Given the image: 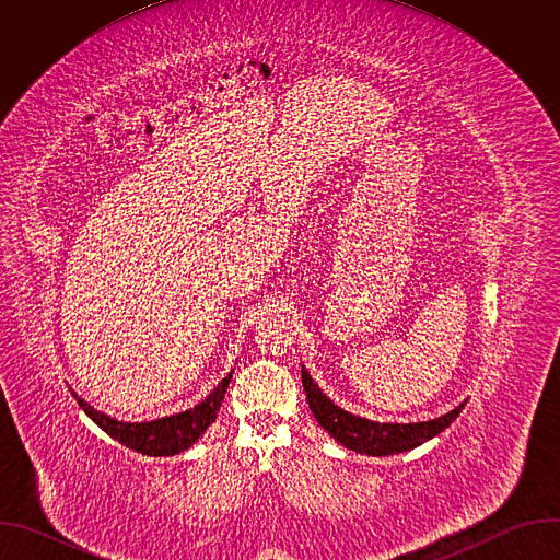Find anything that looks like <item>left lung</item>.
Instances as JSON below:
<instances>
[{
  "instance_id": "1",
  "label": "left lung",
  "mask_w": 560,
  "mask_h": 560,
  "mask_svg": "<svg viewBox=\"0 0 560 560\" xmlns=\"http://www.w3.org/2000/svg\"><path fill=\"white\" fill-rule=\"evenodd\" d=\"M301 381H303L310 410L318 421V425H324V430L330 432V436H335L348 450H354L368 456H389L398 452H408L430 441L432 436L443 432L465 406L463 401L452 412L423 423H376L337 408L330 398L318 389V385L312 381L305 368L301 370Z\"/></svg>"
}]
</instances>
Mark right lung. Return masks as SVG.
<instances>
[{"instance_id": "1", "label": "right lung", "mask_w": 560, "mask_h": 560, "mask_svg": "<svg viewBox=\"0 0 560 560\" xmlns=\"http://www.w3.org/2000/svg\"><path fill=\"white\" fill-rule=\"evenodd\" d=\"M230 378H232V372L208 394L206 401H201L192 410L156 419V421H148V423L115 421V419L97 412L95 408H91L84 398L77 396L72 389L70 392L74 396V401L79 404V408H82L106 434H110L121 445H126L135 452L148 454V456H173V454L188 450L206 432V428L214 421Z\"/></svg>"}]
</instances>
